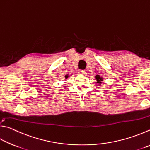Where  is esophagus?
<instances>
[{
	"label": "esophagus",
	"instance_id": "esophagus-1",
	"mask_svg": "<svg viewBox=\"0 0 150 150\" xmlns=\"http://www.w3.org/2000/svg\"><path fill=\"white\" fill-rule=\"evenodd\" d=\"M79 73H80L81 75H85L86 74V71L85 70H79Z\"/></svg>",
	"mask_w": 150,
	"mask_h": 150
}]
</instances>
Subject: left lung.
Returning a JSON list of instances; mask_svg holds the SVG:
<instances>
[{
	"label": "left lung",
	"mask_w": 150,
	"mask_h": 150,
	"mask_svg": "<svg viewBox=\"0 0 150 150\" xmlns=\"http://www.w3.org/2000/svg\"><path fill=\"white\" fill-rule=\"evenodd\" d=\"M95 78L96 79V81H97V83H99V85H101V83H102V81H103V78L100 77L99 75H96Z\"/></svg>",
	"instance_id": "left-lung-1"
}]
</instances>
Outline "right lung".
Listing matches in <instances>:
<instances>
[{
	"label": "right lung",
	"instance_id": "add662e5",
	"mask_svg": "<svg viewBox=\"0 0 150 150\" xmlns=\"http://www.w3.org/2000/svg\"><path fill=\"white\" fill-rule=\"evenodd\" d=\"M68 77H69V75H66L65 76V79H67V78H68Z\"/></svg>",
	"mask_w": 150,
	"mask_h": 150
}]
</instances>
